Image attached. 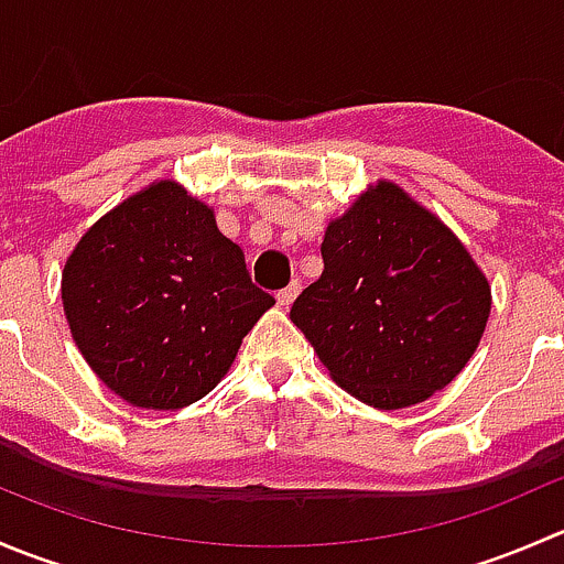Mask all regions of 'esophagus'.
I'll list each match as a JSON object with an SVG mask.
<instances>
[{
    "mask_svg": "<svg viewBox=\"0 0 564 564\" xmlns=\"http://www.w3.org/2000/svg\"><path fill=\"white\" fill-rule=\"evenodd\" d=\"M300 289H303V283H300V281H292V283H289L286 289H281V292L275 294V297H278V305H281V308H289V305H292L294 300H297Z\"/></svg>",
    "mask_w": 564,
    "mask_h": 564,
    "instance_id": "esophagus-1",
    "label": "esophagus"
}]
</instances>
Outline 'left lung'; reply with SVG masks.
<instances>
[{"label": "left lung", "mask_w": 564, "mask_h": 564, "mask_svg": "<svg viewBox=\"0 0 564 564\" xmlns=\"http://www.w3.org/2000/svg\"><path fill=\"white\" fill-rule=\"evenodd\" d=\"M324 272L292 322L357 401L406 409L464 371L491 314V286L464 242L395 182L379 180L329 220Z\"/></svg>", "instance_id": "obj_1"}]
</instances>
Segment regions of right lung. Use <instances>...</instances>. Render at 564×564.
Wrapping results in <instances>:
<instances>
[{
    "label": "right lung",
    "mask_w": 564,
    "mask_h": 564,
    "mask_svg": "<svg viewBox=\"0 0 564 564\" xmlns=\"http://www.w3.org/2000/svg\"><path fill=\"white\" fill-rule=\"evenodd\" d=\"M272 305L213 207L174 180L108 209L62 270V308L87 366L130 406L158 412L207 395Z\"/></svg>",
    "instance_id": "right-lung-1"
}]
</instances>
